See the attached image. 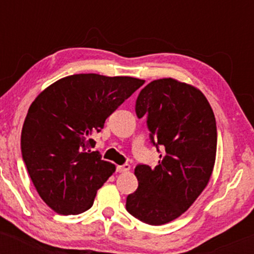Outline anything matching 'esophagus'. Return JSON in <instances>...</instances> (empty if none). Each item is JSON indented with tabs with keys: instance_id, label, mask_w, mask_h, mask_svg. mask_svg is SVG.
Here are the masks:
<instances>
[{
	"instance_id": "1",
	"label": "esophagus",
	"mask_w": 254,
	"mask_h": 254,
	"mask_svg": "<svg viewBox=\"0 0 254 254\" xmlns=\"http://www.w3.org/2000/svg\"><path fill=\"white\" fill-rule=\"evenodd\" d=\"M129 170H130V165L127 164L117 166V172H119V173H125V172H129Z\"/></svg>"
}]
</instances>
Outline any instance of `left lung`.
<instances>
[{"instance_id":"8db88e82","label":"left lung","mask_w":254,"mask_h":254,"mask_svg":"<svg viewBox=\"0 0 254 254\" xmlns=\"http://www.w3.org/2000/svg\"><path fill=\"white\" fill-rule=\"evenodd\" d=\"M136 113L147 116L151 142L165 154L155 168L136 166L138 188L127 196V210L161 226L184 214L208 185L216 159V121L199 89L172 77L148 83Z\"/></svg>"}]
</instances>
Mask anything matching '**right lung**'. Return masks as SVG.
<instances>
[{"instance_id":"add662e5","label":"right lung","mask_w":254,"mask_h":254,"mask_svg":"<svg viewBox=\"0 0 254 254\" xmlns=\"http://www.w3.org/2000/svg\"><path fill=\"white\" fill-rule=\"evenodd\" d=\"M144 80L75 74L46 87L31 104L21 131V151L34 188L61 215L88 210L97 191L115 173L101 160L93 136Z\"/></svg>"}]
</instances>
